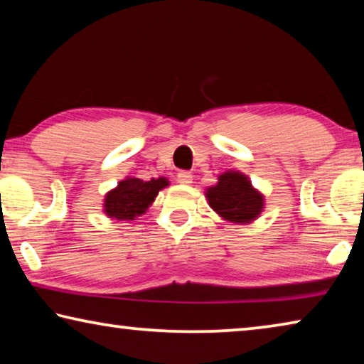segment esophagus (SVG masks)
Instances as JSON below:
<instances>
[{
	"instance_id": "esophagus-1",
	"label": "esophagus",
	"mask_w": 364,
	"mask_h": 364,
	"mask_svg": "<svg viewBox=\"0 0 364 364\" xmlns=\"http://www.w3.org/2000/svg\"><path fill=\"white\" fill-rule=\"evenodd\" d=\"M176 178H178V181H180L181 184L193 183V173H191V171H188V170H180V171H178Z\"/></svg>"
}]
</instances>
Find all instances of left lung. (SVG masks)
<instances>
[{
	"label": "left lung",
	"mask_w": 364,
	"mask_h": 364,
	"mask_svg": "<svg viewBox=\"0 0 364 364\" xmlns=\"http://www.w3.org/2000/svg\"><path fill=\"white\" fill-rule=\"evenodd\" d=\"M207 197L215 212L234 223H249L263 208L262 194H258L239 171L221 175L217 186L208 188Z\"/></svg>",
	"instance_id": "1"
}]
</instances>
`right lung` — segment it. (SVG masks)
<instances>
[{"instance_id": "obj_1", "label": "right lung", "mask_w": 364, "mask_h": 364, "mask_svg": "<svg viewBox=\"0 0 364 364\" xmlns=\"http://www.w3.org/2000/svg\"><path fill=\"white\" fill-rule=\"evenodd\" d=\"M168 181L165 178H152L151 181H143L139 178L120 181L119 186L106 196L104 210L110 218L115 220H134L146 212L152 204L159 191L165 188Z\"/></svg>"}]
</instances>
